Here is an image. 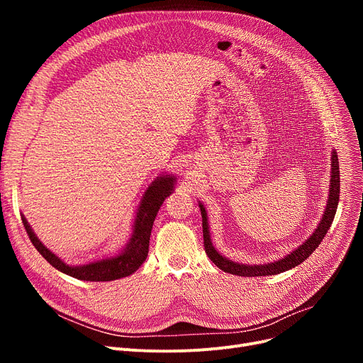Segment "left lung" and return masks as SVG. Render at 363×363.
Here are the masks:
<instances>
[{"label": "left lung", "instance_id": "obj_1", "mask_svg": "<svg viewBox=\"0 0 363 363\" xmlns=\"http://www.w3.org/2000/svg\"><path fill=\"white\" fill-rule=\"evenodd\" d=\"M333 157H331V185H330V196L327 201L325 212L322 215V220L319 222L318 228L315 233L304 241L301 245H298V249L291 252L289 256H285L277 262L271 263H264V264H242L233 262L230 259L223 257L212 244L211 240V233H208V223H207V213L204 211V206L199 203L200 211H201V218H203V238H204V250L219 269L223 272L238 275V277H266V275H277L285 271H290L291 268H296L297 264L306 260L315 250L316 247H319L320 241L323 237L327 235L330 226L334 220L335 212H337V206H338V199H340V169H338V157L335 150H333Z\"/></svg>", "mask_w": 363, "mask_h": 363}]
</instances>
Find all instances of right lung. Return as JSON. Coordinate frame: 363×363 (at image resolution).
<instances>
[{
	"label": "right lung",
	"mask_w": 363,
	"mask_h": 363,
	"mask_svg": "<svg viewBox=\"0 0 363 363\" xmlns=\"http://www.w3.org/2000/svg\"><path fill=\"white\" fill-rule=\"evenodd\" d=\"M174 185H175V178L172 175L159 177L155 182H152L141 200L135 222H133L132 235L125 249L116 256L101 259L88 264L70 266L65 263L60 257H57L40 240H38V237L32 231L30 225L28 223L26 218L22 215L23 226L29 235V240L35 245V249L41 253V256L51 266H54V268L59 269L60 272L82 281L99 282V281L119 279L123 277H129L130 274L135 272L147 259L152 223H155V219L164 199L174 191Z\"/></svg>",
	"instance_id": "1"
}]
</instances>
